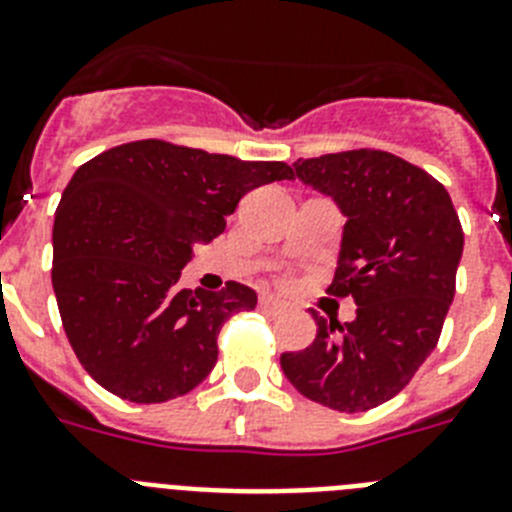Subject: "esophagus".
I'll use <instances>...</instances> for the list:
<instances>
[{
	"label": "esophagus",
	"mask_w": 512,
	"mask_h": 512,
	"mask_svg": "<svg viewBox=\"0 0 512 512\" xmlns=\"http://www.w3.org/2000/svg\"><path fill=\"white\" fill-rule=\"evenodd\" d=\"M261 310H266L269 315H279V312H284V302H279L277 297L264 295L261 297Z\"/></svg>",
	"instance_id": "1"
}]
</instances>
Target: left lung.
Masks as SVG:
<instances>
[{
  "label": "left lung",
  "mask_w": 512,
  "mask_h": 512,
  "mask_svg": "<svg viewBox=\"0 0 512 512\" xmlns=\"http://www.w3.org/2000/svg\"><path fill=\"white\" fill-rule=\"evenodd\" d=\"M292 176L346 215L330 295L354 297L356 320L320 318L305 351L282 354L295 390L338 413H364L408 387L441 336L464 251L449 192L387 151L300 158Z\"/></svg>",
  "instance_id": "8db88e82"
}]
</instances>
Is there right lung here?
Instances as JSON below:
<instances>
[{
	"instance_id": "obj_1",
	"label": "right lung",
	"mask_w": 512,
	"mask_h": 512,
	"mask_svg": "<svg viewBox=\"0 0 512 512\" xmlns=\"http://www.w3.org/2000/svg\"><path fill=\"white\" fill-rule=\"evenodd\" d=\"M292 179L284 161L133 140L76 169L53 223V292L76 359L122 400L192 392L217 361V336L256 292L182 289L197 243L225 230L246 192Z\"/></svg>"
}]
</instances>
